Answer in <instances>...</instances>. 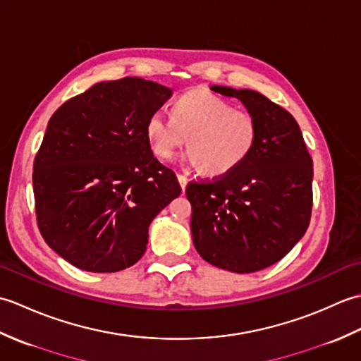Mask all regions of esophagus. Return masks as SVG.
I'll return each mask as SVG.
<instances>
[{
  "label": "esophagus",
  "instance_id": "1",
  "mask_svg": "<svg viewBox=\"0 0 361 361\" xmlns=\"http://www.w3.org/2000/svg\"><path fill=\"white\" fill-rule=\"evenodd\" d=\"M176 178H178V181H180V186H181V190L183 192H185L186 190V186H188V178L185 175H181V173H178L176 175Z\"/></svg>",
  "mask_w": 361,
  "mask_h": 361
}]
</instances>
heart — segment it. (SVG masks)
Returning a JSON list of instances; mask_svg holds the SVG:
<instances>
[{"label": "heart", "mask_w": 361, "mask_h": 361, "mask_svg": "<svg viewBox=\"0 0 361 361\" xmlns=\"http://www.w3.org/2000/svg\"><path fill=\"white\" fill-rule=\"evenodd\" d=\"M145 137L159 159H172L186 144L185 161L219 178L237 171L257 142V122L247 111L208 90L197 88L176 97L171 118L153 111L145 121Z\"/></svg>", "instance_id": "obj_1"}]
</instances>
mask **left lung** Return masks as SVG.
Returning a JSON list of instances; mask_svg holds the SVG:
<instances>
[{
    "label": "left lung",
    "instance_id": "left-lung-1",
    "mask_svg": "<svg viewBox=\"0 0 361 361\" xmlns=\"http://www.w3.org/2000/svg\"><path fill=\"white\" fill-rule=\"evenodd\" d=\"M211 90L239 99L256 119L259 135L251 157L237 171L188 185L192 242L211 265L255 273L281 260L307 231L313 163L287 110L255 90Z\"/></svg>",
    "mask_w": 361,
    "mask_h": 361
}]
</instances>
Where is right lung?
Listing matches in <instances>:
<instances>
[{
  "label": "right lung",
  "mask_w": 361,
  "mask_h": 361,
  "mask_svg": "<svg viewBox=\"0 0 361 361\" xmlns=\"http://www.w3.org/2000/svg\"><path fill=\"white\" fill-rule=\"evenodd\" d=\"M172 90L141 78L94 83L52 114L34 161L38 229L66 262L114 273L142 257L152 220L181 194L145 121Z\"/></svg>",
  "instance_id": "right-lung-1"
}]
</instances>
